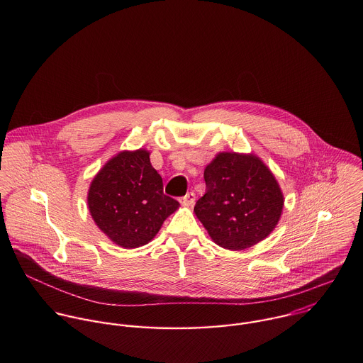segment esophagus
I'll list each match as a JSON object with an SVG mask.
<instances>
[{
  "label": "esophagus",
  "mask_w": 363,
  "mask_h": 363,
  "mask_svg": "<svg viewBox=\"0 0 363 363\" xmlns=\"http://www.w3.org/2000/svg\"><path fill=\"white\" fill-rule=\"evenodd\" d=\"M181 202H182L184 205L192 206V205L195 203V194H194V192H188L186 195H184V196L181 198Z\"/></svg>",
  "instance_id": "1"
}]
</instances>
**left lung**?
<instances>
[{
  "label": "left lung",
  "mask_w": 363,
  "mask_h": 363,
  "mask_svg": "<svg viewBox=\"0 0 363 363\" xmlns=\"http://www.w3.org/2000/svg\"><path fill=\"white\" fill-rule=\"evenodd\" d=\"M205 195L194 211L210 237L227 250L264 240L283 211V194L270 169L254 155L218 153L205 168Z\"/></svg>",
  "instance_id": "8db88e82"
}]
</instances>
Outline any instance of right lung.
Masks as SVG:
<instances>
[{"label": "right lung", "instance_id": "add662e5", "mask_svg": "<svg viewBox=\"0 0 363 363\" xmlns=\"http://www.w3.org/2000/svg\"><path fill=\"white\" fill-rule=\"evenodd\" d=\"M87 202L96 225L123 248L147 244L179 205L164 194L162 178L145 149L121 152L103 167Z\"/></svg>", "mask_w": 363, "mask_h": 363}]
</instances>
